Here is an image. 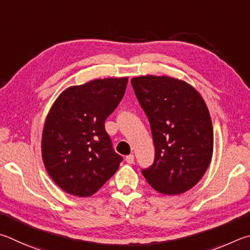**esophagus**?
<instances>
[{"label": "esophagus", "instance_id": "esophagus-1", "mask_svg": "<svg viewBox=\"0 0 250 250\" xmlns=\"http://www.w3.org/2000/svg\"><path fill=\"white\" fill-rule=\"evenodd\" d=\"M125 160H126V163H128V164H134V161H135V156H134V155H128V156H126Z\"/></svg>", "mask_w": 250, "mask_h": 250}]
</instances>
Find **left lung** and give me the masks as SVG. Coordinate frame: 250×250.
Returning a JSON list of instances; mask_svg holds the SVG:
<instances>
[{
    "label": "left lung",
    "instance_id": "1",
    "mask_svg": "<svg viewBox=\"0 0 250 250\" xmlns=\"http://www.w3.org/2000/svg\"><path fill=\"white\" fill-rule=\"evenodd\" d=\"M130 82L155 146V161L143 170L144 177L160 193H185L211 164L213 126L207 104L193 86L176 78L142 76Z\"/></svg>",
    "mask_w": 250,
    "mask_h": 250
}]
</instances>
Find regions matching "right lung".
<instances>
[{
	"instance_id": "add662e5",
	"label": "right lung",
	"mask_w": 250,
	"mask_h": 250,
	"mask_svg": "<svg viewBox=\"0 0 250 250\" xmlns=\"http://www.w3.org/2000/svg\"><path fill=\"white\" fill-rule=\"evenodd\" d=\"M128 78H105L69 86L52 104L42 137L46 170L69 194H94L123 160L113 149L105 120L124 96Z\"/></svg>"
}]
</instances>
